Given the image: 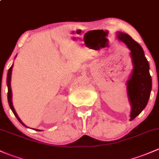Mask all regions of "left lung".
Here are the masks:
<instances>
[{"mask_svg": "<svg viewBox=\"0 0 159 159\" xmlns=\"http://www.w3.org/2000/svg\"><path fill=\"white\" fill-rule=\"evenodd\" d=\"M117 38L130 50L134 64L132 75L127 82L128 97L132 107L130 114V120H132L146 107L150 97L152 78L149 64L141 46L129 35L118 32Z\"/></svg>", "mask_w": 159, "mask_h": 159, "instance_id": "8db88e82", "label": "left lung"}]
</instances>
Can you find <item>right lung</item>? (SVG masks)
<instances>
[{"instance_id": "add662e5", "label": "right lung", "mask_w": 159, "mask_h": 159, "mask_svg": "<svg viewBox=\"0 0 159 159\" xmlns=\"http://www.w3.org/2000/svg\"><path fill=\"white\" fill-rule=\"evenodd\" d=\"M12 68H13V65H12V66H11V67H10L9 70H8V73H7V88H8V93H7L8 103H9L10 107H11V108L12 111H13V113L14 114V115L16 116V118L18 119V120L20 121V122L21 123V124H23V126H25V127H26V126H25V124H23V122H22L21 120H20V117H18L17 114H16V112L15 111L14 107H13V103H12V91H11V80ZM36 130H39V129H36Z\"/></svg>"}]
</instances>
